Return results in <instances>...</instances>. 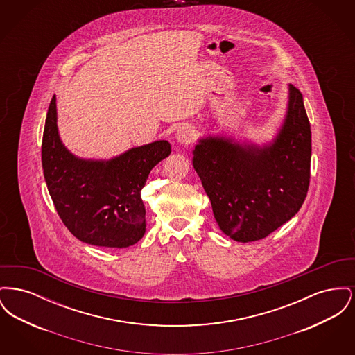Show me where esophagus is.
<instances>
[{
    "label": "esophagus",
    "instance_id": "1",
    "mask_svg": "<svg viewBox=\"0 0 355 355\" xmlns=\"http://www.w3.org/2000/svg\"><path fill=\"white\" fill-rule=\"evenodd\" d=\"M175 138H177V141H178L180 144L189 145V144H191V142L196 139V130H194V128L190 126V125H182V126L177 130Z\"/></svg>",
    "mask_w": 355,
    "mask_h": 355
}]
</instances>
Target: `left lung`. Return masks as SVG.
Listing matches in <instances>:
<instances>
[{
    "label": "left lung",
    "mask_w": 355,
    "mask_h": 355,
    "mask_svg": "<svg viewBox=\"0 0 355 355\" xmlns=\"http://www.w3.org/2000/svg\"><path fill=\"white\" fill-rule=\"evenodd\" d=\"M288 109L274 144L259 149L226 138L201 139L193 166L223 234L258 241L291 220L310 185L311 130L302 93L288 85Z\"/></svg>",
    "instance_id": "obj_1"
}]
</instances>
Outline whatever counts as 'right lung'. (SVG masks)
I'll use <instances>...</instances> for the list:
<instances>
[{
	"instance_id": "obj_1",
	"label": "right lung",
	"mask_w": 355,
	"mask_h": 355,
	"mask_svg": "<svg viewBox=\"0 0 355 355\" xmlns=\"http://www.w3.org/2000/svg\"><path fill=\"white\" fill-rule=\"evenodd\" d=\"M170 152L168 141H155L106 162L78 159L61 144L55 96L51 98L41 146L44 177L60 218L83 242L128 248L144 236L141 190Z\"/></svg>"
}]
</instances>
